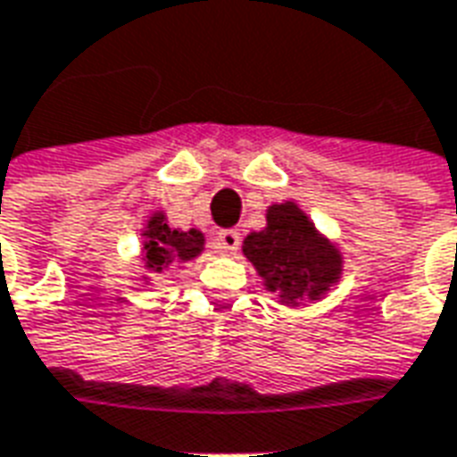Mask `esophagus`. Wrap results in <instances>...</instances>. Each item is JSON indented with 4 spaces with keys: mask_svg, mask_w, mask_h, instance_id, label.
I'll list each match as a JSON object with an SVG mask.
<instances>
[{
    "mask_svg": "<svg viewBox=\"0 0 457 457\" xmlns=\"http://www.w3.org/2000/svg\"><path fill=\"white\" fill-rule=\"evenodd\" d=\"M239 242H242V239H239L237 229H222V232H218L215 239H212V245H215V249H218L220 254H237Z\"/></svg>",
    "mask_w": 457,
    "mask_h": 457,
    "instance_id": "34e87169",
    "label": "esophagus"
}]
</instances>
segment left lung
Returning a JSON list of instances; mask_svg holds the SVG:
<instances>
[{
	"instance_id": "1",
	"label": "left lung",
	"mask_w": 457,
	"mask_h": 457,
	"mask_svg": "<svg viewBox=\"0 0 457 457\" xmlns=\"http://www.w3.org/2000/svg\"><path fill=\"white\" fill-rule=\"evenodd\" d=\"M242 252L266 290L278 293L280 303L290 307L320 300L341 278V252L293 201L269 205L266 228L249 232Z\"/></svg>"
}]
</instances>
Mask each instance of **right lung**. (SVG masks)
Listing matches in <instances>:
<instances>
[{"label":"right lung","instance_id":"add662e5","mask_svg":"<svg viewBox=\"0 0 457 457\" xmlns=\"http://www.w3.org/2000/svg\"><path fill=\"white\" fill-rule=\"evenodd\" d=\"M201 229H177L167 225L164 211L152 212L143 229V266L150 273L167 271L171 263L191 262L203 252Z\"/></svg>","mask_w":457,"mask_h":457}]
</instances>
